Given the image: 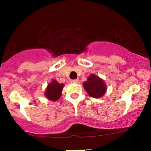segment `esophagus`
Here are the masks:
<instances>
[{
    "label": "esophagus",
    "mask_w": 151,
    "mask_h": 151,
    "mask_svg": "<svg viewBox=\"0 0 151 151\" xmlns=\"http://www.w3.org/2000/svg\"><path fill=\"white\" fill-rule=\"evenodd\" d=\"M71 82L72 83H80V80H72Z\"/></svg>",
    "instance_id": "34e87169"
}]
</instances>
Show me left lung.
<instances>
[{"label": "left lung", "instance_id": "1", "mask_svg": "<svg viewBox=\"0 0 151 151\" xmlns=\"http://www.w3.org/2000/svg\"><path fill=\"white\" fill-rule=\"evenodd\" d=\"M83 87L88 95L93 98L102 97L106 91V85L104 80L99 76L92 74L83 83Z\"/></svg>", "mask_w": 151, "mask_h": 151}]
</instances>
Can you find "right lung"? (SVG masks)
<instances>
[{
    "label": "right lung",
    "instance_id": "1",
    "mask_svg": "<svg viewBox=\"0 0 151 151\" xmlns=\"http://www.w3.org/2000/svg\"><path fill=\"white\" fill-rule=\"evenodd\" d=\"M63 87L64 85L63 83H59L57 80H52L45 90V97L50 101H57L61 96Z\"/></svg>",
    "mask_w": 151,
    "mask_h": 151
}]
</instances>
